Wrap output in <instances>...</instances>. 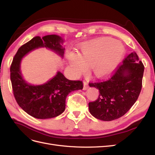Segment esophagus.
I'll return each instance as SVG.
<instances>
[{
  "label": "esophagus",
  "mask_w": 155,
  "mask_h": 155,
  "mask_svg": "<svg viewBox=\"0 0 155 155\" xmlns=\"http://www.w3.org/2000/svg\"><path fill=\"white\" fill-rule=\"evenodd\" d=\"M83 90H87L88 88V83L85 81H83Z\"/></svg>",
  "instance_id": "34e87169"
}]
</instances>
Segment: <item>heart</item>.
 I'll list each match as a JSON object with an SVG mask.
<instances>
[{
	"label": "heart",
	"mask_w": 155,
	"mask_h": 155,
	"mask_svg": "<svg viewBox=\"0 0 155 155\" xmlns=\"http://www.w3.org/2000/svg\"><path fill=\"white\" fill-rule=\"evenodd\" d=\"M124 54L121 45L109 37H103L84 43L79 54L70 52L67 59L75 76L84 73L87 66H91L93 73L98 77L110 73Z\"/></svg>",
	"instance_id": "1"
}]
</instances>
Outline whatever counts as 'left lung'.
<instances>
[{"label": "left lung", "instance_id": "left-lung-1", "mask_svg": "<svg viewBox=\"0 0 155 155\" xmlns=\"http://www.w3.org/2000/svg\"><path fill=\"white\" fill-rule=\"evenodd\" d=\"M144 66L135 51L130 54L111 78L89 83L99 90L95 101L88 103L91 114L103 121H112L124 116L137 100L141 91Z\"/></svg>", "mask_w": 155, "mask_h": 155}]
</instances>
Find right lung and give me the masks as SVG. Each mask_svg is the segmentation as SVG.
<instances>
[{"label":"right lung","instance_id":"1","mask_svg":"<svg viewBox=\"0 0 155 155\" xmlns=\"http://www.w3.org/2000/svg\"><path fill=\"white\" fill-rule=\"evenodd\" d=\"M64 39L58 35L37 36L18 48L10 67L13 94L18 105L27 114L37 119H48L62 114L69 93L83 89L81 81L69 80L58 71L55 76L42 85H31L23 78L22 59L31 51L46 48L63 58Z\"/></svg>","mask_w":155,"mask_h":155}]
</instances>
